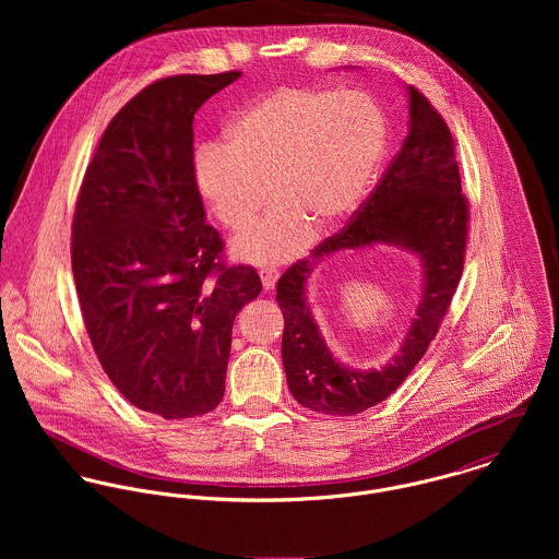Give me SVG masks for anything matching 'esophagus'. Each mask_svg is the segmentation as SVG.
<instances>
[{
    "mask_svg": "<svg viewBox=\"0 0 559 559\" xmlns=\"http://www.w3.org/2000/svg\"><path fill=\"white\" fill-rule=\"evenodd\" d=\"M277 277H280V273H277L275 269H262V271H260V280H262L264 290H271V288L275 286Z\"/></svg>",
    "mask_w": 559,
    "mask_h": 559,
    "instance_id": "34e87169",
    "label": "esophagus"
}]
</instances>
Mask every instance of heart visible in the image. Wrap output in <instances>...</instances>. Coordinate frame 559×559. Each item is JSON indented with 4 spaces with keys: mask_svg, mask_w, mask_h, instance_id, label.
Returning a JSON list of instances; mask_svg holds the SVG:
<instances>
[{
    "mask_svg": "<svg viewBox=\"0 0 559 559\" xmlns=\"http://www.w3.org/2000/svg\"><path fill=\"white\" fill-rule=\"evenodd\" d=\"M388 146L381 105L359 90L280 87L230 122L226 142L202 148L193 178L217 222L242 230L233 242L258 266L282 264L310 245L314 226L335 228L366 198Z\"/></svg>",
    "mask_w": 559,
    "mask_h": 559,
    "instance_id": "1",
    "label": "heart"
}]
</instances>
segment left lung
I'll return each instance as SVG.
<instances>
[{
  "mask_svg": "<svg viewBox=\"0 0 559 559\" xmlns=\"http://www.w3.org/2000/svg\"><path fill=\"white\" fill-rule=\"evenodd\" d=\"M406 94L408 135L374 191L346 228L322 240L310 258L297 260L277 282L288 390L299 404L324 415L361 413L399 390L437 335L463 275L469 202L461 191L454 138L419 90L408 85ZM377 241L399 243L420 255L423 301L400 355L381 371H353L332 357L319 335L305 284L320 257Z\"/></svg>",
  "mask_w": 559,
  "mask_h": 559,
  "instance_id": "1",
  "label": "left lung"
}]
</instances>
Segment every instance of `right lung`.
Masks as SVG:
<instances>
[{
  "instance_id": "obj_1",
  "label": "right lung",
  "mask_w": 559,
  "mask_h": 559,
  "mask_svg": "<svg viewBox=\"0 0 559 559\" xmlns=\"http://www.w3.org/2000/svg\"><path fill=\"white\" fill-rule=\"evenodd\" d=\"M240 78L174 75L107 124L73 217L71 260L94 353L142 411L187 419L226 392L233 324L262 282L228 266L193 178V116Z\"/></svg>"
}]
</instances>
